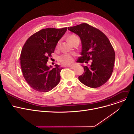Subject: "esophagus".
<instances>
[{
    "mask_svg": "<svg viewBox=\"0 0 134 134\" xmlns=\"http://www.w3.org/2000/svg\"><path fill=\"white\" fill-rule=\"evenodd\" d=\"M68 67H69V68H70L71 69H74V68H75V66H74V65H70V66H68Z\"/></svg>",
    "mask_w": 134,
    "mask_h": 134,
    "instance_id": "obj_1",
    "label": "esophagus"
}]
</instances>
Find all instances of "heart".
Instances as JSON below:
<instances>
[{
    "instance_id": "obj_1",
    "label": "heart",
    "mask_w": 134,
    "mask_h": 134,
    "mask_svg": "<svg viewBox=\"0 0 134 134\" xmlns=\"http://www.w3.org/2000/svg\"><path fill=\"white\" fill-rule=\"evenodd\" d=\"M77 37L76 36V35H71L69 37L68 39L71 43ZM59 42H58L57 44V46H56L57 48L59 47ZM73 60H74L73 56L69 54H66V53H65V54H61L59 57V61H60V63L62 64V65H68L70 64L73 61Z\"/></svg>"
}]
</instances>
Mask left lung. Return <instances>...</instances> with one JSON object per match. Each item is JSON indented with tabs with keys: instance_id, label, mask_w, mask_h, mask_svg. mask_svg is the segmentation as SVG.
Returning <instances> with one entry per match:
<instances>
[{
	"instance_id": "obj_1",
	"label": "left lung",
	"mask_w": 134,
	"mask_h": 134,
	"mask_svg": "<svg viewBox=\"0 0 134 134\" xmlns=\"http://www.w3.org/2000/svg\"><path fill=\"white\" fill-rule=\"evenodd\" d=\"M68 30L78 35L81 40V57L76 62L87 64L92 60L91 66H83L84 72L79 76L80 81L91 88L102 86L110 77L114 69L115 53L109 40L100 30L86 23Z\"/></svg>"
}]
</instances>
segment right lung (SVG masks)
I'll return each mask as SVG.
<instances>
[{
  "mask_svg": "<svg viewBox=\"0 0 134 134\" xmlns=\"http://www.w3.org/2000/svg\"><path fill=\"white\" fill-rule=\"evenodd\" d=\"M67 27L44 29L35 33L26 40L20 56L23 76L29 86L39 92H48L59 83L62 68L47 65L57 44Z\"/></svg>",
  "mask_w": 134,
  "mask_h": 134,
  "instance_id": "obj_1",
  "label": "right lung"
}]
</instances>
